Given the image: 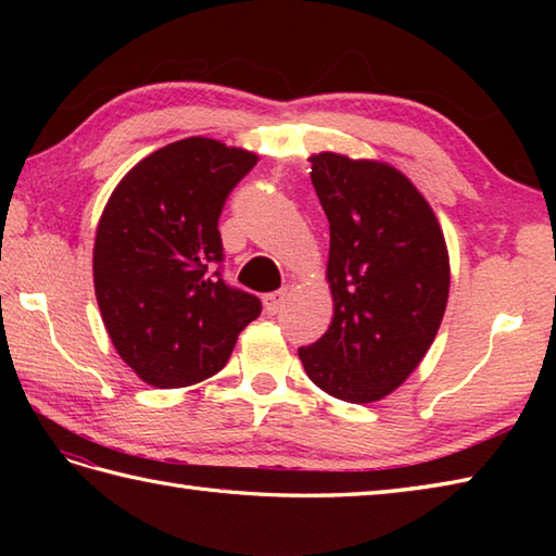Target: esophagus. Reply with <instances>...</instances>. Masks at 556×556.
Returning a JSON list of instances; mask_svg holds the SVG:
<instances>
[{"label": "esophagus", "mask_w": 556, "mask_h": 556, "mask_svg": "<svg viewBox=\"0 0 556 556\" xmlns=\"http://www.w3.org/2000/svg\"><path fill=\"white\" fill-rule=\"evenodd\" d=\"M287 296H289L287 289H279V291L267 293V296H265V311H267L269 315L279 313L281 305H285V301H287Z\"/></svg>", "instance_id": "1"}]
</instances>
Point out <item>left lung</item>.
I'll return each instance as SVG.
<instances>
[{
  "label": "left lung",
  "instance_id": "left-lung-1",
  "mask_svg": "<svg viewBox=\"0 0 556 556\" xmlns=\"http://www.w3.org/2000/svg\"><path fill=\"white\" fill-rule=\"evenodd\" d=\"M311 179L329 222L327 281L334 317L299 358L329 396L370 404L418 368L448 299V253L432 207L384 162L313 155Z\"/></svg>",
  "mask_w": 556,
  "mask_h": 556
}]
</instances>
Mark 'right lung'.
Returning a JSON list of instances; mask_svg holds the SVG:
<instances>
[{"label":"right lung","mask_w":556,"mask_h":556,"mask_svg":"<svg viewBox=\"0 0 556 556\" xmlns=\"http://www.w3.org/2000/svg\"><path fill=\"white\" fill-rule=\"evenodd\" d=\"M255 162L212 138L176 140L140 160L104 205L92 251L102 323L152 387L217 375L263 311L257 296L222 279L217 229L231 188Z\"/></svg>","instance_id":"obj_1"}]
</instances>
